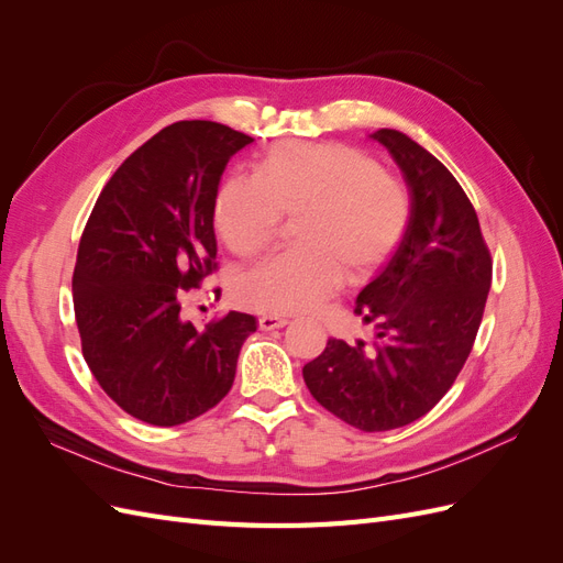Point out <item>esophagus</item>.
<instances>
[{
  "mask_svg": "<svg viewBox=\"0 0 563 563\" xmlns=\"http://www.w3.org/2000/svg\"><path fill=\"white\" fill-rule=\"evenodd\" d=\"M288 323L286 317H279V314H263L258 319V327L261 331H275V329H284Z\"/></svg>",
  "mask_w": 563,
  "mask_h": 563,
  "instance_id": "34e87169",
  "label": "esophagus"
}]
</instances>
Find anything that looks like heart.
Wrapping results in <instances>:
<instances>
[{
	"instance_id": "heart-1",
	"label": "heart",
	"mask_w": 563,
	"mask_h": 563,
	"mask_svg": "<svg viewBox=\"0 0 563 563\" xmlns=\"http://www.w3.org/2000/svg\"><path fill=\"white\" fill-rule=\"evenodd\" d=\"M298 213V249L272 255L236 286L255 310L310 312L338 291L345 272L366 277L404 240L411 197L362 150L288 141L265 152L255 176H228L213 207L218 234L240 258L267 249L282 216Z\"/></svg>"
}]
</instances>
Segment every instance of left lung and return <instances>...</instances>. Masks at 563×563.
<instances>
[{
	"instance_id": "left-lung-1",
	"label": "left lung",
	"mask_w": 563,
	"mask_h": 563,
	"mask_svg": "<svg viewBox=\"0 0 563 563\" xmlns=\"http://www.w3.org/2000/svg\"><path fill=\"white\" fill-rule=\"evenodd\" d=\"M371 139L401 168L411 220L380 275L356 296L354 314L373 327V343L329 338L302 378L340 420L385 432L422 418L451 389L479 331L493 261L449 168L401 131Z\"/></svg>"
}]
</instances>
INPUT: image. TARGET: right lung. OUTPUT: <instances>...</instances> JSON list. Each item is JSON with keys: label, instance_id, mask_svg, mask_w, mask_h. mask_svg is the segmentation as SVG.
Here are the masks:
<instances>
[{"label": "right lung", "instance_id": "1", "mask_svg": "<svg viewBox=\"0 0 563 563\" xmlns=\"http://www.w3.org/2000/svg\"><path fill=\"white\" fill-rule=\"evenodd\" d=\"M253 143L192 119L162 129L117 168L84 228L73 275L81 354L129 416L174 428L223 399L255 317L197 329L185 294L216 265L213 207L232 155Z\"/></svg>", "mask_w": 563, "mask_h": 563}]
</instances>
